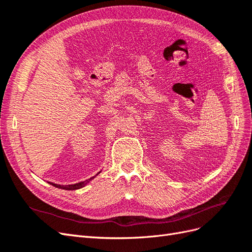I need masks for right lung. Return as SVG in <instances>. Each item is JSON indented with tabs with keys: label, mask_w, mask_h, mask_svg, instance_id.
<instances>
[{
	"label": "right lung",
	"mask_w": 252,
	"mask_h": 252,
	"mask_svg": "<svg viewBox=\"0 0 252 252\" xmlns=\"http://www.w3.org/2000/svg\"><path fill=\"white\" fill-rule=\"evenodd\" d=\"M98 173H100V172H98ZM94 178H95V175H94V177H93V178L86 180V181L77 183V184H73V185L72 184L71 185H58V184H53V183H50V184L53 185L55 187H57V188H62V189H66V190H75V189H80V188L84 187L85 185H87V183H89L91 180L94 179Z\"/></svg>",
	"instance_id": "1"
}]
</instances>
